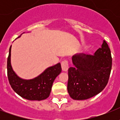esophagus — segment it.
<instances>
[{
	"label": "esophagus",
	"instance_id": "esophagus-1",
	"mask_svg": "<svg viewBox=\"0 0 120 120\" xmlns=\"http://www.w3.org/2000/svg\"><path fill=\"white\" fill-rule=\"evenodd\" d=\"M61 65H62V70L64 71H67L68 69V63L67 60H64L63 62H62V64H61Z\"/></svg>",
	"mask_w": 120,
	"mask_h": 120
}]
</instances>
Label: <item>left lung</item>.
I'll return each mask as SVG.
<instances>
[{"label":"left lung","instance_id":"1","mask_svg":"<svg viewBox=\"0 0 120 120\" xmlns=\"http://www.w3.org/2000/svg\"><path fill=\"white\" fill-rule=\"evenodd\" d=\"M73 67L68 68L67 90L71 98L83 100L98 94L108 83L112 70L110 49L105 40L93 55L72 56Z\"/></svg>","mask_w":120,"mask_h":120}]
</instances>
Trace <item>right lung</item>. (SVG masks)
I'll return each instance as SVG.
<instances>
[{"label":"right lung","mask_w":120,"mask_h":120,"mask_svg":"<svg viewBox=\"0 0 120 120\" xmlns=\"http://www.w3.org/2000/svg\"><path fill=\"white\" fill-rule=\"evenodd\" d=\"M11 47L12 45L7 58V76L12 89L20 97L29 100L40 101L47 98L50 94L55 79L62 71L60 63L48 67L34 79H22L12 69L10 62Z\"/></svg>","instance_id":"obj_1"}]
</instances>
